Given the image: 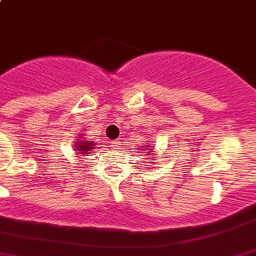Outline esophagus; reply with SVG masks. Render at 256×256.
Here are the masks:
<instances>
[{"label":"esophagus","instance_id":"esophagus-1","mask_svg":"<svg viewBox=\"0 0 256 256\" xmlns=\"http://www.w3.org/2000/svg\"><path fill=\"white\" fill-rule=\"evenodd\" d=\"M110 144H112V147H119V142H118V140H112Z\"/></svg>","mask_w":256,"mask_h":256}]
</instances>
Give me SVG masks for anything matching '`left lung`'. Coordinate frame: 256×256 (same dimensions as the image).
I'll return each instance as SVG.
<instances>
[{
    "label": "left lung",
    "instance_id": "obj_1",
    "mask_svg": "<svg viewBox=\"0 0 256 256\" xmlns=\"http://www.w3.org/2000/svg\"><path fill=\"white\" fill-rule=\"evenodd\" d=\"M151 150H152V148H151Z\"/></svg>",
    "mask_w": 256,
    "mask_h": 256
}]
</instances>
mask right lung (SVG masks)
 <instances>
[{
    "label": "right lung",
    "mask_w": 256,
    "mask_h": 256,
    "mask_svg": "<svg viewBox=\"0 0 256 256\" xmlns=\"http://www.w3.org/2000/svg\"><path fill=\"white\" fill-rule=\"evenodd\" d=\"M94 148V144L92 142H90V140H80V142H77L76 144V148L74 150H78L80 151V156L84 154H91V150Z\"/></svg>",
    "instance_id": "add662e5"
}]
</instances>
